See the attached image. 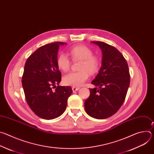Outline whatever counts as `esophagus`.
<instances>
[{"label":"esophagus","instance_id":"obj_1","mask_svg":"<svg viewBox=\"0 0 154 154\" xmlns=\"http://www.w3.org/2000/svg\"><path fill=\"white\" fill-rule=\"evenodd\" d=\"M72 91H73V92H75V91H78V90H79L80 88H77V87H75V86H72Z\"/></svg>","mask_w":154,"mask_h":154}]
</instances>
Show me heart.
I'll use <instances>...</instances> for the list:
<instances>
[{"label": "heart", "mask_w": 154, "mask_h": 154, "mask_svg": "<svg viewBox=\"0 0 154 154\" xmlns=\"http://www.w3.org/2000/svg\"><path fill=\"white\" fill-rule=\"evenodd\" d=\"M73 61H80L76 72H71L63 77L65 85L73 86H81L88 78V74L93 75L98 72L100 67L99 58L93 54L91 49L85 45H76L71 47L68 51ZM58 68L63 72H68L71 68V62L64 54H60L57 58Z\"/></svg>", "instance_id": "obj_1"}]
</instances>
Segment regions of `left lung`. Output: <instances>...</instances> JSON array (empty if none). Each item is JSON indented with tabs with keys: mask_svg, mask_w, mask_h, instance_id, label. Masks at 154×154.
<instances>
[{
	"mask_svg": "<svg viewBox=\"0 0 154 154\" xmlns=\"http://www.w3.org/2000/svg\"><path fill=\"white\" fill-rule=\"evenodd\" d=\"M101 49L102 63L99 74L92 81L95 88L85 102V109L90 116L103 119L115 114L123 104L130 85V73L126 60L115 47L101 41H93Z\"/></svg>",
	"mask_w": 154,
	"mask_h": 154,
	"instance_id": "left-lung-1",
	"label": "left lung"
}]
</instances>
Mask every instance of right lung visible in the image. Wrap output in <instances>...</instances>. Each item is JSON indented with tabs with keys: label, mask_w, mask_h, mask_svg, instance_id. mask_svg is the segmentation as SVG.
Returning a JSON list of instances; mask_svg holds the SVG:
<instances>
[{
	"label": "right lung",
	"mask_w": 154,
	"mask_h": 154,
	"mask_svg": "<svg viewBox=\"0 0 154 154\" xmlns=\"http://www.w3.org/2000/svg\"><path fill=\"white\" fill-rule=\"evenodd\" d=\"M65 44L55 42L40 47L30 55L24 66L22 85L26 101L33 113L45 119L61 116L72 93L71 86H58L61 73L57 65V53L59 46Z\"/></svg>",
	"instance_id": "obj_1"
}]
</instances>
